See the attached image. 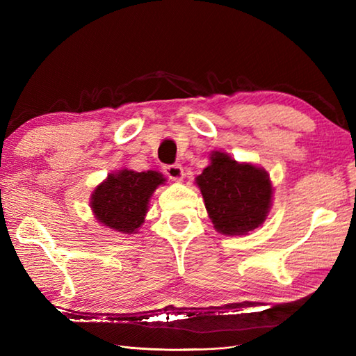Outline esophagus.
<instances>
[{
    "label": "esophagus",
    "mask_w": 356,
    "mask_h": 356,
    "mask_svg": "<svg viewBox=\"0 0 356 356\" xmlns=\"http://www.w3.org/2000/svg\"><path fill=\"white\" fill-rule=\"evenodd\" d=\"M163 171H165L166 176H168L171 180H174V182H180V180H182L184 176H185L182 165H179V163L166 165L165 168H163Z\"/></svg>",
    "instance_id": "1"
}]
</instances>
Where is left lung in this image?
<instances>
[{
    "label": "left lung",
    "mask_w": 356,
    "mask_h": 356,
    "mask_svg": "<svg viewBox=\"0 0 356 356\" xmlns=\"http://www.w3.org/2000/svg\"><path fill=\"white\" fill-rule=\"evenodd\" d=\"M211 163L195 177L217 232L245 236L266 220L272 207L268 171L251 162H237L225 151H213Z\"/></svg>",
    "instance_id": "1"
}]
</instances>
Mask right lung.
<instances>
[{
  "label": "right lung",
  "mask_w": 356,
  "mask_h": 356,
  "mask_svg": "<svg viewBox=\"0 0 356 356\" xmlns=\"http://www.w3.org/2000/svg\"><path fill=\"white\" fill-rule=\"evenodd\" d=\"M165 182L159 171L118 170L95 188L90 208L97 223L105 228L125 236L138 234L145 222L151 195Z\"/></svg>",
  "instance_id": "right-lung-1"
}]
</instances>
